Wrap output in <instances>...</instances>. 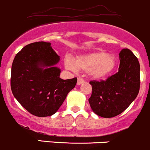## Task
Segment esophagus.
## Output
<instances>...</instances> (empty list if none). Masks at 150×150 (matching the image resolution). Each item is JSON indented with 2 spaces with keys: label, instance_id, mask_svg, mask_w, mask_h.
I'll return each mask as SVG.
<instances>
[{
  "label": "esophagus",
  "instance_id": "obj_1",
  "mask_svg": "<svg viewBox=\"0 0 150 150\" xmlns=\"http://www.w3.org/2000/svg\"><path fill=\"white\" fill-rule=\"evenodd\" d=\"M83 83H84V80L83 79V78H78V82H77V85H78V86H80V85L83 84Z\"/></svg>",
  "mask_w": 150,
  "mask_h": 150
}]
</instances>
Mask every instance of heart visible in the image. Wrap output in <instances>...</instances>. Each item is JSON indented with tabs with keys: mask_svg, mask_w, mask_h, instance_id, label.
Returning a JSON list of instances; mask_svg holds the SVG:
<instances>
[{
	"mask_svg": "<svg viewBox=\"0 0 150 150\" xmlns=\"http://www.w3.org/2000/svg\"><path fill=\"white\" fill-rule=\"evenodd\" d=\"M64 64L69 70L76 72L79 69L88 71L91 78L100 80L107 77L114 69L116 59L112 54L99 51L78 56L75 61L67 57L64 59Z\"/></svg>",
	"mask_w": 150,
	"mask_h": 150,
	"instance_id": "1",
	"label": "heart"
}]
</instances>
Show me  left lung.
I'll return each mask as SVG.
<instances>
[{
    "label": "left lung",
    "instance_id": "obj_1",
    "mask_svg": "<svg viewBox=\"0 0 150 150\" xmlns=\"http://www.w3.org/2000/svg\"><path fill=\"white\" fill-rule=\"evenodd\" d=\"M118 72L105 81H91L92 93L88 99L93 112L102 117L122 113L135 100L140 88L138 59L128 48L119 54Z\"/></svg>",
    "mask_w": 150,
    "mask_h": 150
}]
</instances>
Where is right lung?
Returning a JSON list of instances; mask_svg holds the SVG:
<instances>
[{
    "instance_id": "add662e5",
    "label": "right lung",
    "mask_w": 150,
    "mask_h": 150,
    "mask_svg": "<svg viewBox=\"0 0 150 150\" xmlns=\"http://www.w3.org/2000/svg\"><path fill=\"white\" fill-rule=\"evenodd\" d=\"M60 57L48 42L27 45L13 59L11 88L13 96L30 113L38 117L55 114L77 78L62 80L56 67Z\"/></svg>"
}]
</instances>
